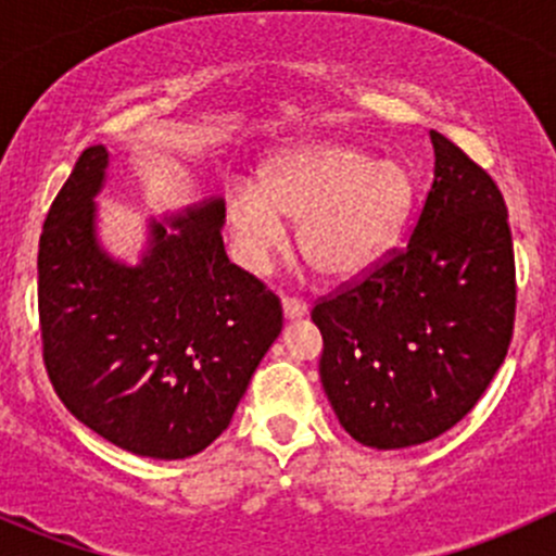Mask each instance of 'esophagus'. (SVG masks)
<instances>
[{
	"instance_id": "1",
	"label": "esophagus",
	"mask_w": 556,
	"mask_h": 556,
	"mask_svg": "<svg viewBox=\"0 0 556 556\" xmlns=\"http://www.w3.org/2000/svg\"><path fill=\"white\" fill-rule=\"evenodd\" d=\"M282 312L288 319H299L304 317L306 312H309V306H306V301H299V299H285L282 301Z\"/></svg>"
}]
</instances>
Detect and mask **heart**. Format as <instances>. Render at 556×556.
I'll return each instance as SVG.
<instances>
[{
  "label": "heart",
  "instance_id": "heart-1",
  "mask_svg": "<svg viewBox=\"0 0 556 556\" xmlns=\"http://www.w3.org/2000/svg\"><path fill=\"white\" fill-rule=\"evenodd\" d=\"M406 166L374 161L341 142H304L274 155L261 182L228 188L223 210L233 247L252 271H266L288 242L285 220L301 223L299 250L323 277L366 271L392 244L412 210Z\"/></svg>",
  "mask_w": 556,
  "mask_h": 556
}]
</instances>
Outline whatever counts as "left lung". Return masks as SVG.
<instances>
[{
  "label": "left lung",
  "instance_id": "obj_1",
  "mask_svg": "<svg viewBox=\"0 0 556 556\" xmlns=\"http://www.w3.org/2000/svg\"><path fill=\"white\" fill-rule=\"evenodd\" d=\"M433 188L403 250L312 309L319 379L341 428L374 450L439 439L506 361L517 312L508 210L495 179L430 131Z\"/></svg>",
  "mask_w": 556,
  "mask_h": 556
}]
</instances>
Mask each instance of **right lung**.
Instances as JSON below:
<instances>
[{"label":"right lung","instance_id":"1","mask_svg":"<svg viewBox=\"0 0 556 556\" xmlns=\"http://www.w3.org/2000/svg\"><path fill=\"white\" fill-rule=\"evenodd\" d=\"M110 153L83 150L39 237V328L55 395L121 450L193 457L231 422L282 330L266 285L223 247V199L150 220L137 266L97 237Z\"/></svg>","mask_w":556,"mask_h":556}]
</instances>
